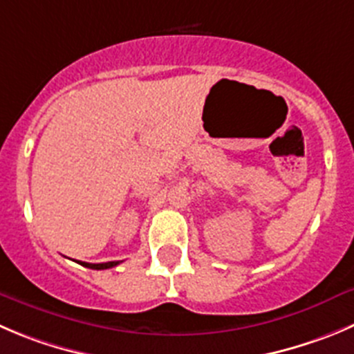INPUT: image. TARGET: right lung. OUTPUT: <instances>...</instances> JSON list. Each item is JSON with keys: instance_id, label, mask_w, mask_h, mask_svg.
Instances as JSON below:
<instances>
[{"instance_id": "1", "label": "right lung", "mask_w": 354, "mask_h": 354, "mask_svg": "<svg viewBox=\"0 0 354 354\" xmlns=\"http://www.w3.org/2000/svg\"><path fill=\"white\" fill-rule=\"evenodd\" d=\"M80 264L85 266V268H90V269H109V268H114V266L120 264V261L102 262V264H90V262H80Z\"/></svg>"}]
</instances>
